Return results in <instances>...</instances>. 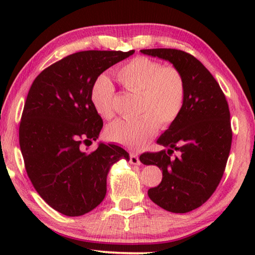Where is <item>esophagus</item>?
<instances>
[{"label":"esophagus","mask_w":255,"mask_h":255,"mask_svg":"<svg viewBox=\"0 0 255 255\" xmlns=\"http://www.w3.org/2000/svg\"><path fill=\"white\" fill-rule=\"evenodd\" d=\"M129 162L133 165H139L140 161H139V157H138L137 154H130V156H129Z\"/></svg>","instance_id":"34e87169"}]
</instances>
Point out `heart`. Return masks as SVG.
I'll return each instance as SVG.
<instances>
[{"instance_id": "obj_1", "label": "heart", "mask_w": 255, "mask_h": 255, "mask_svg": "<svg viewBox=\"0 0 255 255\" xmlns=\"http://www.w3.org/2000/svg\"><path fill=\"white\" fill-rule=\"evenodd\" d=\"M116 77L127 91L138 96L135 119H118L107 128L110 140L136 149L144 146L157 131L179 118L187 97V83L178 67L163 66L144 56H137L116 71ZM92 105L105 119L115 116V86L100 75L91 88Z\"/></svg>"}]
</instances>
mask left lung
Listing matches in <instances>:
<instances>
[{
  "instance_id": "left-lung-1",
  "label": "left lung",
  "mask_w": 255,
  "mask_h": 255,
  "mask_svg": "<svg viewBox=\"0 0 255 255\" xmlns=\"http://www.w3.org/2000/svg\"><path fill=\"white\" fill-rule=\"evenodd\" d=\"M140 51L169 60L187 83L182 112L157 139L167 150L146 152L139 159L163 171L161 183L148 190L150 200L171 213H189L209 199L223 178L232 145L228 103L217 81L195 56L171 48ZM174 150L179 157L171 156Z\"/></svg>"
}]
</instances>
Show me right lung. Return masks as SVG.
Segmentation results:
<instances>
[{"instance_id":"add662e5","label":"right lung","mask_w":255,"mask_h":255,"mask_svg":"<svg viewBox=\"0 0 255 255\" xmlns=\"http://www.w3.org/2000/svg\"><path fill=\"white\" fill-rule=\"evenodd\" d=\"M135 50H85L45 68L29 90L19 127L24 166L39 196L58 213L75 217L101 204L112 164L129 154L99 144L103 122L92 105L91 88L101 73Z\"/></svg>"}]
</instances>
